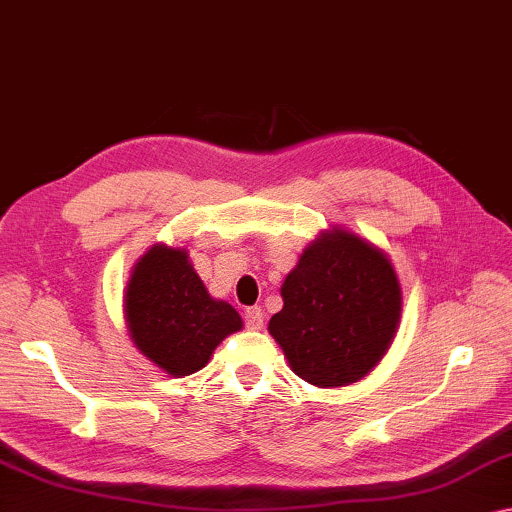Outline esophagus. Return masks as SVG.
Listing matches in <instances>:
<instances>
[{"label":"esophagus","instance_id":"34e87169","mask_svg":"<svg viewBox=\"0 0 512 512\" xmlns=\"http://www.w3.org/2000/svg\"><path fill=\"white\" fill-rule=\"evenodd\" d=\"M245 325L249 329H261L263 327V311L256 309V306H251V309L245 311Z\"/></svg>","mask_w":512,"mask_h":512}]
</instances>
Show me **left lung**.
Masks as SVG:
<instances>
[{
    "label": "left lung",
    "instance_id": "8db88e82",
    "mask_svg": "<svg viewBox=\"0 0 512 512\" xmlns=\"http://www.w3.org/2000/svg\"><path fill=\"white\" fill-rule=\"evenodd\" d=\"M270 318L295 375L316 387H345L371 373L396 336L403 311L389 256L359 235L320 233L281 286Z\"/></svg>",
    "mask_w": 512,
    "mask_h": 512
}]
</instances>
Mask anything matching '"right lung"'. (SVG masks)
Segmentation results:
<instances>
[{"label":"right lung","instance_id":"add662e5","mask_svg":"<svg viewBox=\"0 0 512 512\" xmlns=\"http://www.w3.org/2000/svg\"><path fill=\"white\" fill-rule=\"evenodd\" d=\"M185 249L153 245L132 267L123 306L132 341L164 373L201 371L212 350L242 329L229 302L212 300Z\"/></svg>","mask_w":512,"mask_h":512}]
</instances>
